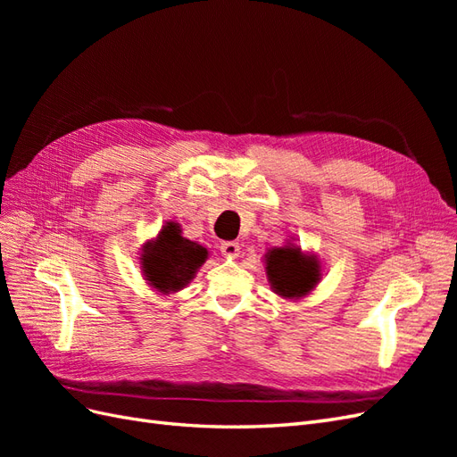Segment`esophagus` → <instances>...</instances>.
I'll return each instance as SVG.
<instances>
[{"label":"esophagus","mask_w":457,"mask_h":457,"mask_svg":"<svg viewBox=\"0 0 457 457\" xmlns=\"http://www.w3.org/2000/svg\"><path fill=\"white\" fill-rule=\"evenodd\" d=\"M220 252L227 257H237L240 252V244L238 242H223L220 244Z\"/></svg>","instance_id":"obj_1"}]
</instances>
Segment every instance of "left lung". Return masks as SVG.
Returning a JSON list of instances; mask_svg holds the SVG:
<instances>
[{
  "label": "left lung",
  "instance_id": "1",
  "mask_svg": "<svg viewBox=\"0 0 457 457\" xmlns=\"http://www.w3.org/2000/svg\"><path fill=\"white\" fill-rule=\"evenodd\" d=\"M267 274L276 294L284 297H301L309 294L320 270L318 262L305 257L294 247H276L267 255Z\"/></svg>",
  "mask_w": 457,
  "mask_h": 457
}]
</instances>
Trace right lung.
Segmentation results:
<instances>
[{"label":"right lung","mask_w":457,"mask_h":457,"mask_svg":"<svg viewBox=\"0 0 457 457\" xmlns=\"http://www.w3.org/2000/svg\"><path fill=\"white\" fill-rule=\"evenodd\" d=\"M202 245L181 237L179 225L168 223L154 244H148L143 253L146 280L160 292H177L195 276L205 261Z\"/></svg>","instance_id":"1"}]
</instances>
